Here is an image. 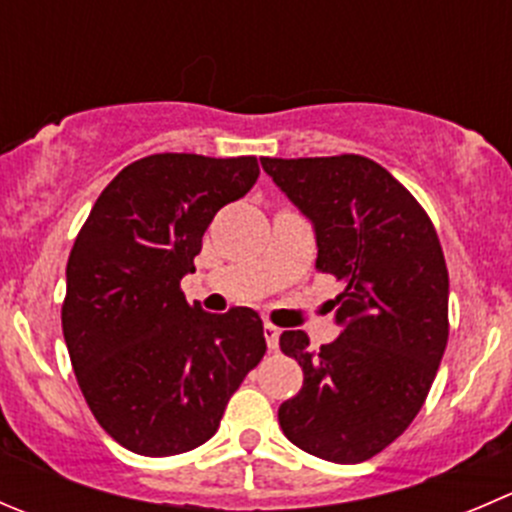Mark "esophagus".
Listing matches in <instances>:
<instances>
[{"mask_svg": "<svg viewBox=\"0 0 512 512\" xmlns=\"http://www.w3.org/2000/svg\"><path fill=\"white\" fill-rule=\"evenodd\" d=\"M262 332H265L267 347H270V350H277V345H280V330H277L275 325H270V322H265Z\"/></svg>", "mask_w": 512, "mask_h": 512, "instance_id": "1", "label": "esophagus"}]
</instances>
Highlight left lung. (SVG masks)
<instances>
[{
  "instance_id": "8db88e82",
  "label": "left lung",
  "mask_w": 512,
  "mask_h": 512,
  "mask_svg": "<svg viewBox=\"0 0 512 512\" xmlns=\"http://www.w3.org/2000/svg\"><path fill=\"white\" fill-rule=\"evenodd\" d=\"M262 170L310 220L322 272L342 282L340 335L280 347L302 388L277 420L290 443L330 463H362L405 433L448 345V267L433 222L385 167L360 155L262 157Z\"/></svg>"
}]
</instances>
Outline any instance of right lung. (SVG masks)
<instances>
[{
  "mask_svg": "<svg viewBox=\"0 0 512 512\" xmlns=\"http://www.w3.org/2000/svg\"><path fill=\"white\" fill-rule=\"evenodd\" d=\"M257 177L255 157L150 155L104 187L74 240L64 342L89 410L132 453L167 458L207 443L265 355L252 307L212 315L180 290L212 217Z\"/></svg>",
  "mask_w": 512,
  "mask_h": 512,
  "instance_id": "1",
  "label": "right lung"
}]
</instances>
